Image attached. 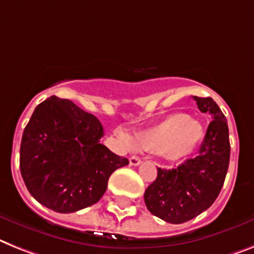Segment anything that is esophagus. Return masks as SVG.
<instances>
[{
    "label": "esophagus",
    "instance_id": "34e87169",
    "mask_svg": "<svg viewBox=\"0 0 254 254\" xmlns=\"http://www.w3.org/2000/svg\"><path fill=\"white\" fill-rule=\"evenodd\" d=\"M129 163H130V165H133V167H137V165H139V164L142 163V160L137 156H131L130 159H129Z\"/></svg>",
    "mask_w": 254,
    "mask_h": 254
}]
</instances>
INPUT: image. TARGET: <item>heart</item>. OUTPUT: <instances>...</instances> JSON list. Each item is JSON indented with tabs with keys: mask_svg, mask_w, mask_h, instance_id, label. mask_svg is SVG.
I'll return each mask as SVG.
<instances>
[{
	"mask_svg": "<svg viewBox=\"0 0 254 254\" xmlns=\"http://www.w3.org/2000/svg\"><path fill=\"white\" fill-rule=\"evenodd\" d=\"M204 137L203 127L197 121L186 114H173L137 134L135 144L144 152L160 153L170 161H178L190 156L203 143ZM121 138L129 143L127 137Z\"/></svg>",
	"mask_w": 254,
	"mask_h": 254,
	"instance_id": "1",
	"label": "heart"
}]
</instances>
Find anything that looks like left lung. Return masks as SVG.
<instances>
[{
	"instance_id": "left-lung-1",
	"label": "left lung",
	"mask_w": 254,
	"mask_h": 254,
	"mask_svg": "<svg viewBox=\"0 0 254 254\" xmlns=\"http://www.w3.org/2000/svg\"><path fill=\"white\" fill-rule=\"evenodd\" d=\"M192 98L197 108L212 117L199 156L174 169L157 168L156 180L144 192L147 209L169 223L187 222L208 209L218 197L229 169V127L225 115L212 98Z\"/></svg>"
}]
</instances>
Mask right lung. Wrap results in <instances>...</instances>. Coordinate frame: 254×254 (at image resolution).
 <instances>
[{
  "instance_id": "1",
  "label": "right lung",
  "mask_w": 254,
  "mask_h": 254,
  "mask_svg": "<svg viewBox=\"0 0 254 254\" xmlns=\"http://www.w3.org/2000/svg\"><path fill=\"white\" fill-rule=\"evenodd\" d=\"M103 127L68 99L40 103L23 131L20 173L38 203L73 213L99 201L115 170L129 164L99 142Z\"/></svg>"
}]
</instances>
